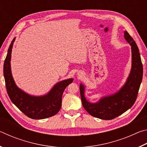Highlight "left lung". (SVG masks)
<instances>
[{
	"label": "left lung",
	"instance_id": "left-lung-1",
	"mask_svg": "<svg viewBox=\"0 0 147 147\" xmlns=\"http://www.w3.org/2000/svg\"><path fill=\"white\" fill-rule=\"evenodd\" d=\"M124 37L131 50V67L125 84L118 91L104 96L96 102H91L85 96L86 87L80 84L82 102L86 110L94 117L111 120L131 108L136 100L143 78V65L136 43L127 31Z\"/></svg>",
	"mask_w": 147,
	"mask_h": 147
}]
</instances>
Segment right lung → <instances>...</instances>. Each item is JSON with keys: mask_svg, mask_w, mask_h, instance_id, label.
Instances as JSON below:
<instances>
[{"mask_svg": "<svg viewBox=\"0 0 147 147\" xmlns=\"http://www.w3.org/2000/svg\"><path fill=\"white\" fill-rule=\"evenodd\" d=\"M15 40L16 38L9 47L4 63V77L9 98L22 112L31 119H43L54 116L61 108L62 95L65 89L73 82V78L63 80L56 83L44 95L34 96L26 93L17 87L11 73L10 61Z\"/></svg>", "mask_w": 147, "mask_h": 147, "instance_id": "right-lung-1", "label": "right lung"}]
</instances>
